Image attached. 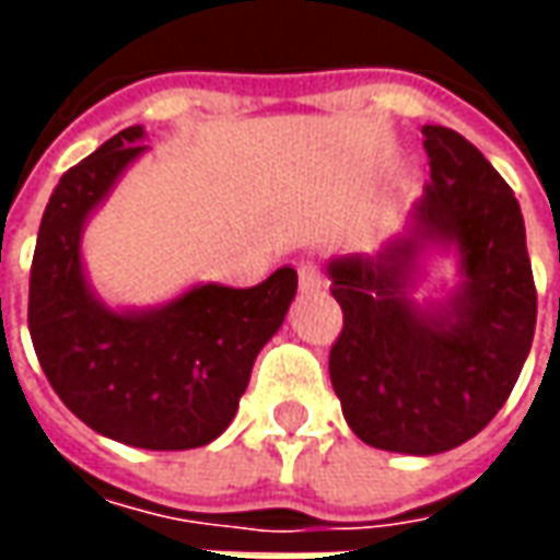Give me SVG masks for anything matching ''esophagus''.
Returning a JSON list of instances; mask_svg holds the SVG:
<instances>
[{
    "label": "esophagus",
    "instance_id": "esophagus-1",
    "mask_svg": "<svg viewBox=\"0 0 560 560\" xmlns=\"http://www.w3.org/2000/svg\"><path fill=\"white\" fill-rule=\"evenodd\" d=\"M296 276H300V291H317V288H324V272H320L315 260H303L296 267Z\"/></svg>",
    "mask_w": 560,
    "mask_h": 560
}]
</instances>
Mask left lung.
Instances as JSON below:
<instances>
[{"instance_id":"obj_1","label":"left lung","mask_w":560,"mask_h":560,"mask_svg":"<svg viewBox=\"0 0 560 560\" xmlns=\"http://www.w3.org/2000/svg\"><path fill=\"white\" fill-rule=\"evenodd\" d=\"M432 183L413 212L420 238L453 242L466 284L446 316L417 313L407 269L419 240L381 257L329 264L341 305L329 348V381L353 434L377 450L432 456L486 429L528 360L537 288L525 221L513 188L474 143L444 126H422Z\"/></svg>"}]
</instances>
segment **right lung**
Masks as SVG:
<instances>
[{
	"label": "right lung",
	"instance_id": "1",
	"mask_svg": "<svg viewBox=\"0 0 560 560\" xmlns=\"http://www.w3.org/2000/svg\"><path fill=\"white\" fill-rule=\"evenodd\" d=\"M131 126L62 173L30 272V336L44 375L90 429L140 450H195L240 408L252 365L288 315L296 269L255 288L200 284L159 312H110L86 288L80 228L143 152Z\"/></svg>",
	"mask_w": 560,
	"mask_h": 560
}]
</instances>
